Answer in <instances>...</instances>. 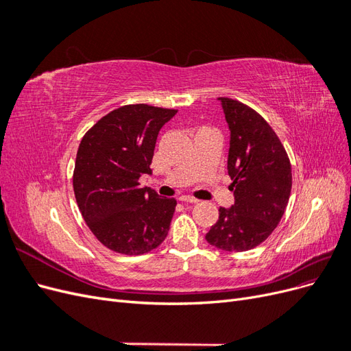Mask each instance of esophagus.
<instances>
[{
  "label": "esophagus",
  "mask_w": 351,
  "mask_h": 351,
  "mask_svg": "<svg viewBox=\"0 0 351 351\" xmlns=\"http://www.w3.org/2000/svg\"><path fill=\"white\" fill-rule=\"evenodd\" d=\"M182 202H187V204H197V199L196 197H192V196H180L178 197Z\"/></svg>",
  "instance_id": "1"
}]
</instances>
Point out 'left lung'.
I'll return each instance as SVG.
<instances>
[{"instance_id": "left-lung-1", "label": "left lung", "mask_w": 351, "mask_h": 351, "mask_svg": "<svg viewBox=\"0 0 351 351\" xmlns=\"http://www.w3.org/2000/svg\"><path fill=\"white\" fill-rule=\"evenodd\" d=\"M222 102L230 127L227 169L234 205L219 208L206 241L226 252L259 246L280 224L291 193V164L281 141L261 114L231 98Z\"/></svg>"}]
</instances>
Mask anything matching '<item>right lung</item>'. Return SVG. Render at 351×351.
Segmentation results:
<instances>
[{
    "label": "right lung",
    "mask_w": 351,
    "mask_h": 351,
    "mask_svg": "<svg viewBox=\"0 0 351 351\" xmlns=\"http://www.w3.org/2000/svg\"><path fill=\"white\" fill-rule=\"evenodd\" d=\"M177 110L132 104L112 110L84 133L73 171L80 214L105 247L121 254L156 249L169 230L176 199L141 187L151 174L156 137Z\"/></svg>",
    "instance_id": "right-lung-1"
}]
</instances>
